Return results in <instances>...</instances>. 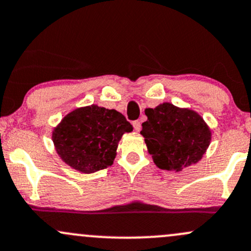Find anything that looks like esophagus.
Here are the masks:
<instances>
[{
    "label": "esophagus",
    "instance_id": "34e87169",
    "mask_svg": "<svg viewBox=\"0 0 251 251\" xmlns=\"http://www.w3.org/2000/svg\"><path fill=\"white\" fill-rule=\"evenodd\" d=\"M133 127H134V130H136L137 132H139L140 131V128H142V124H140V121L139 120H136V121H133Z\"/></svg>",
    "mask_w": 251,
    "mask_h": 251
}]
</instances>
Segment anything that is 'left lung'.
<instances>
[{
	"mask_svg": "<svg viewBox=\"0 0 251 251\" xmlns=\"http://www.w3.org/2000/svg\"><path fill=\"white\" fill-rule=\"evenodd\" d=\"M140 134L158 168L181 172L202 158L211 143V130L197 112L163 102L147 108Z\"/></svg>",
	"mask_w": 251,
	"mask_h": 251,
	"instance_id": "1",
	"label": "left lung"
}]
</instances>
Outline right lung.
<instances>
[{
	"label": "right lung",
	"mask_w": 251,
	"mask_h": 251,
	"mask_svg": "<svg viewBox=\"0 0 251 251\" xmlns=\"http://www.w3.org/2000/svg\"><path fill=\"white\" fill-rule=\"evenodd\" d=\"M132 130L121 113L92 104L65 115L52 132V140L63 162L92 174L112 166L119 140Z\"/></svg>",
	"instance_id": "add662e5"
}]
</instances>
